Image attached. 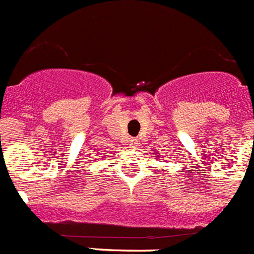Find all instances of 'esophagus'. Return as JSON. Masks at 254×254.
<instances>
[{
  "instance_id": "esophagus-1",
  "label": "esophagus",
  "mask_w": 254,
  "mask_h": 254,
  "mask_svg": "<svg viewBox=\"0 0 254 254\" xmlns=\"http://www.w3.org/2000/svg\"><path fill=\"white\" fill-rule=\"evenodd\" d=\"M137 146H138V141L134 140V138H131V140H129V143H128L129 149L134 150V149H137Z\"/></svg>"
}]
</instances>
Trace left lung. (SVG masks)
<instances>
[{"label":"left lung","instance_id":"8db88e82","mask_svg":"<svg viewBox=\"0 0 254 254\" xmlns=\"http://www.w3.org/2000/svg\"><path fill=\"white\" fill-rule=\"evenodd\" d=\"M158 156H159V155H158Z\"/></svg>","mask_w":254,"mask_h":254}]
</instances>
